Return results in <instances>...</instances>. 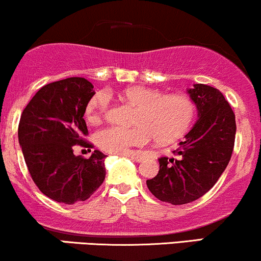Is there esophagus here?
I'll list each match as a JSON object with an SVG mask.
<instances>
[{
	"label": "esophagus",
	"instance_id": "34e87169",
	"mask_svg": "<svg viewBox=\"0 0 261 261\" xmlns=\"http://www.w3.org/2000/svg\"><path fill=\"white\" fill-rule=\"evenodd\" d=\"M126 157L131 158V160H134L136 162H142L143 160H145V155L141 154V153H128V154H126Z\"/></svg>",
	"mask_w": 261,
	"mask_h": 261
}]
</instances>
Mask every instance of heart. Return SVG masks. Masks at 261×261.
Instances as JSON below:
<instances>
[{
    "instance_id": "obj_1",
    "label": "heart",
    "mask_w": 261,
    "mask_h": 261,
    "mask_svg": "<svg viewBox=\"0 0 261 261\" xmlns=\"http://www.w3.org/2000/svg\"><path fill=\"white\" fill-rule=\"evenodd\" d=\"M121 97L137 107L135 126H109L98 131V146L109 153H131L133 148L147 145L152 137L160 143L173 142L187 133L195 119V101L182 93L164 94L160 89L134 86L124 89ZM109 104L107 91L94 93L86 107L87 120L99 122L107 115Z\"/></svg>"
}]
</instances>
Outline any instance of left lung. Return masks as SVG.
<instances>
[{
	"instance_id": "left-lung-1",
	"label": "left lung",
	"mask_w": 261,
	"mask_h": 261,
	"mask_svg": "<svg viewBox=\"0 0 261 261\" xmlns=\"http://www.w3.org/2000/svg\"><path fill=\"white\" fill-rule=\"evenodd\" d=\"M199 120L179 147L176 158L162 155L160 172L147 187L158 200L184 205L205 195L228 166L236 140V116L218 89L197 83L188 89Z\"/></svg>"
}]
</instances>
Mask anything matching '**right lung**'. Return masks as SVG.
<instances>
[{
  "label": "right lung",
  "instance_id": "1",
  "mask_svg": "<svg viewBox=\"0 0 261 261\" xmlns=\"http://www.w3.org/2000/svg\"><path fill=\"white\" fill-rule=\"evenodd\" d=\"M94 94L93 85L71 77L41 87L24 108L18 140L33 181L54 201H86L106 179L107 155H74V146L92 148L83 115ZM91 151V149H89Z\"/></svg>",
  "mask_w": 261,
  "mask_h": 261
}]
</instances>
